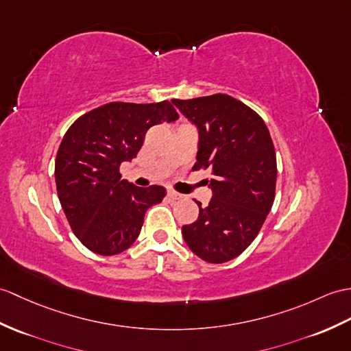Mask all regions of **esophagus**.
<instances>
[{"label":"esophagus","instance_id":"1","mask_svg":"<svg viewBox=\"0 0 351 351\" xmlns=\"http://www.w3.org/2000/svg\"><path fill=\"white\" fill-rule=\"evenodd\" d=\"M167 195H169V199H172V200H181V199H184V195L181 193H176L173 190H169Z\"/></svg>","mask_w":351,"mask_h":351}]
</instances>
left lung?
I'll list each match as a JSON object with an SVG mask.
<instances>
[{"mask_svg": "<svg viewBox=\"0 0 351 351\" xmlns=\"http://www.w3.org/2000/svg\"><path fill=\"white\" fill-rule=\"evenodd\" d=\"M199 130L194 167L210 169L209 205L182 227L186 245L208 263L238 257L256 239L272 208L276 157L258 113L227 94L172 100Z\"/></svg>", "mask_w": 351, "mask_h": 351, "instance_id": "left-lung-1", "label": "left lung"}]
</instances>
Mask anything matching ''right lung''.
Masks as SVG:
<instances>
[{
    "label": "right lung",
    "instance_id": "right-lung-1",
    "mask_svg": "<svg viewBox=\"0 0 351 351\" xmlns=\"http://www.w3.org/2000/svg\"><path fill=\"white\" fill-rule=\"evenodd\" d=\"M178 118L169 101H113L77 118L64 134L55 160L56 191L73 233L88 250L115 256L133 245L146 210L166 190L133 185L121 178L119 166L137 156L152 125Z\"/></svg>",
    "mask_w": 351,
    "mask_h": 351
}]
</instances>
